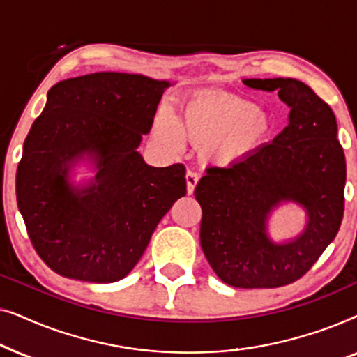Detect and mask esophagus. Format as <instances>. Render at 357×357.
I'll use <instances>...</instances> for the list:
<instances>
[{
	"mask_svg": "<svg viewBox=\"0 0 357 357\" xmlns=\"http://www.w3.org/2000/svg\"><path fill=\"white\" fill-rule=\"evenodd\" d=\"M185 177H187V193L192 195L195 192V187H197L198 183V174L193 172V170H188Z\"/></svg>",
	"mask_w": 357,
	"mask_h": 357,
	"instance_id": "obj_1",
	"label": "esophagus"
}]
</instances>
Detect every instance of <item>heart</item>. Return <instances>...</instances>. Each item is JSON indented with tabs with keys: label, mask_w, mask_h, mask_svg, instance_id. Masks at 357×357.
Returning a JSON list of instances; mask_svg holds the SVG:
<instances>
[{
	"label": "heart",
	"mask_w": 357,
	"mask_h": 357,
	"mask_svg": "<svg viewBox=\"0 0 357 357\" xmlns=\"http://www.w3.org/2000/svg\"><path fill=\"white\" fill-rule=\"evenodd\" d=\"M154 131L170 149H182L187 136L192 143L203 146L208 160L229 165L250 155L265 141L270 121L242 97L209 92L185 102L180 121L169 112H160Z\"/></svg>",
	"instance_id": "b5f03b06"
}]
</instances>
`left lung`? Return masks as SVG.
<instances>
[{
	"instance_id": "8db88e82",
	"label": "left lung",
	"mask_w": 357,
	"mask_h": 357,
	"mask_svg": "<svg viewBox=\"0 0 357 357\" xmlns=\"http://www.w3.org/2000/svg\"><path fill=\"white\" fill-rule=\"evenodd\" d=\"M252 89L278 91L289 107L287 126L231 167H209L195 188L202 206L199 242L219 280L242 289L291 284L314 266L338 234L344 211L346 160L333 110L292 77L245 79ZM281 201L306 208V231L287 244L266 236Z\"/></svg>"
}]
</instances>
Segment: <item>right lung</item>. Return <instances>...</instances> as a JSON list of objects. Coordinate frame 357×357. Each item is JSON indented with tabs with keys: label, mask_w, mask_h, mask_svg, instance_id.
I'll return each instance as SVG.
<instances>
[{
	"label": "right lung",
	"mask_w": 357,
	"mask_h": 357,
	"mask_svg": "<svg viewBox=\"0 0 357 357\" xmlns=\"http://www.w3.org/2000/svg\"><path fill=\"white\" fill-rule=\"evenodd\" d=\"M169 86L143 75L94 73L48 91L24 141L16 198L33 248L58 275L87 282L125 278L187 193L183 164L151 167L136 151ZM84 153L98 174L79 190L67 170Z\"/></svg>",
	"instance_id": "obj_1"
}]
</instances>
